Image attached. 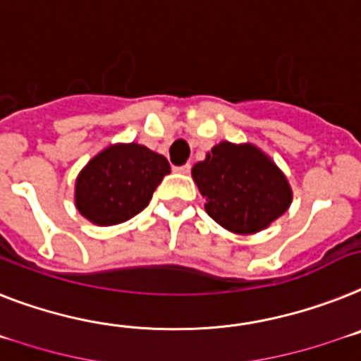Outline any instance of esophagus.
Listing matches in <instances>:
<instances>
[{"mask_svg": "<svg viewBox=\"0 0 361 361\" xmlns=\"http://www.w3.org/2000/svg\"><path fill=\"white\" fill-rule=\"evenodd\" d=\"M176 172H180V174H189L190 172V165H181V166H174Z\"/></svg>", "mask_w": 361, "mask_h": 361, "instance_id": "esophagus-1", "label": "esophagus"}]
</instances>
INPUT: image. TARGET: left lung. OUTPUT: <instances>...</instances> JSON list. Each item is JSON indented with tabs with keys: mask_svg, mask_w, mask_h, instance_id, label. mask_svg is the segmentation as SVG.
<instances>
[{
	"mask_svg": "<svg viewBox=\"0 0 361 361\" xmlns=\"http://www.w3.org/2000/svg\"><path fill=\"white\" fill-rule=\"evenodd\" d=\"M192 180L205 198V211L224 229L253 235L283 216L292 187L268 154L250 143L214 145L192 166Z\"/></svg>",
	"mask_w": 361,
	"mask_h": 361,
	"instance_id": "left-lung-1",
	"label": "left lung"
}]
</instances>
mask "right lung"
Returning a JSON list of instances; mask_svg holds the SVG:
<instances>
[{
	"instance_id": "right-lung-1",
	"label": "right lung",
	"mask_w": 361,
	"mask_h": 361,
	"mask_svg": "<svg viewBox=\"0 0 361 361\" xmlns=\"http://www.w3.org/2000/svg\"><path fill=\"white\" fill-rule=\"evenodd\" d=\"M169 172L166 157L145 145H110L78 172L75 205L95 226H117L147 207Z\"/></svg>"
}]
</instances>
